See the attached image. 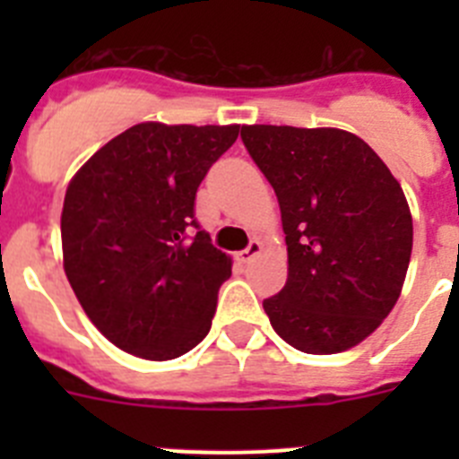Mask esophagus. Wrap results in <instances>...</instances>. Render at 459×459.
Returning a JSON list of instances; mask_svg holds the SVG:
<instances>
[{"label":"esophagus","mask_w":459,"mask_h":459,"mask_svg":"<svg viewBox=\"0 0 459 459\" xmlns=\"http://www.w3.org/2000/svg\"><path fill=\"white\" fill-rule=\"evenodd\" d=\"M262 253V243L259 241H250L248 243V248L241 250V253H237V259L241 262V264H248V262H253L257 255Z\"/></svg>","instance_id":"34e87169"}]
</instances>
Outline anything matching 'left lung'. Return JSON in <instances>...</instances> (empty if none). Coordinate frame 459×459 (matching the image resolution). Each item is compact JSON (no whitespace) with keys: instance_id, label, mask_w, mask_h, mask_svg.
<instances>
[{"instance_id":"8db88e82","label":"left lung","mask_w":459,"mask_h":459,"mask_svg":"<svg viewBox=\"0 0 459 459\" xmlns=\"http://www.w3.org/2000/svg\"><path fill=\"white\" fill-rule=\"evenodd\" d=\"M241 140L273 186L287 282L264 310L306 354H338L388 317L413 243L407 197L366 142L340 128L243 126Z\"/></svg>"}]
</instances>
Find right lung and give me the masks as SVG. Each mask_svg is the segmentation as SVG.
Instances as JSON below:
<instances>
[{"label": "right lung", "instance_id": "obj_1", "mask_svg": "<svg viewBox=\"0 0 459 459\" xmlns=\"http://www.w3.org/2000/svg\"><path fill=\"white\" fill-rule=\"evenodd\" d=\"M238 126L137 124L89 158L66 188L64 271L119 350L179 359L206 338L232 259L195 218V193Z\"/></svg>", "mask_w": 459, "mask_h": 459}]
</instances>
